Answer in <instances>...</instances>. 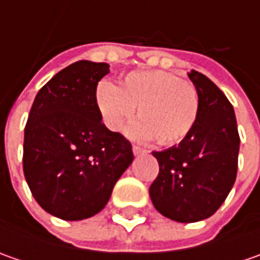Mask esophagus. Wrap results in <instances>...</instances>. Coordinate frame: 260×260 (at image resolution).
<instances>
[{
	"label": "esophagus",
	"instance_id": "34e87169",
	"mask_svg": "<svg viewBox=\"0 0 260 260\" xmlns=\"http://www.w3.org/2000/svg\"><path fill=\"white\" fill-rule=\"evenodd\" d=\"M133 153H135L136 156L143 155V153H146V150H145V149H143V147H140V146L133 145Z\"/></svg>",
	"mask_w": 260,
	"mask_h": 260
}]
</instances>
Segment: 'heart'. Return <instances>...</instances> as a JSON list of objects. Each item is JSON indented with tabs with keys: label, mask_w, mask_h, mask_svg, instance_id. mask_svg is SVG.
I'll return each instance as SVG.
<instances>
[{
	"label": "heart",
	"mask_w": 260,
	"mask_h": 260,
	"mask_svg": "<svg viewBox=\"0 0 260 260\" xmlns=\"http://www.w3.org/2000/svg\"><path fill=\"white\" fill-rule=\"evenodd\" d=\"M96 103L113 132H120L139 107L140 120L130 127V135L140 140L155 139L164 147L184 142L200 115V95L194 84L164 71L128 74L121 86L101 81Z\"/></svg>",
	"instance_id": "obj_1"
}]
</instances>
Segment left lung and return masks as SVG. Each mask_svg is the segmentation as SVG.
<instances>
[{
	"mask_svg": "<svg viewBox=\"0 0 260 260\" xmlns=\"http://www.w3.org/2000/svg\"><path fill=\"white\" fill-rule=\"evenodd\" d=\"M189 79L200 95V115L178 146L153 152L159 174L149 188L155 208L179 223L208 218L224 203L237 175L240 137L233 105L197 71Z\"/></svg>",
	"mask_w": 260,
	"mask_h": 260,
	"instance_id": "obj_1",
	"label": "left lung"
}]
</instances>
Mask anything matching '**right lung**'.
Returning a JSON list of instances; mask_svg holds the SVG:
<instances>
[{
	"label": "right lung",
	"instance_id": "obj_1",
	"mask_svg": "<svg viewBox=\"0 0 260 260\" xmlns=\"http://www.w3.org/2000/svg\"><path fill=\"white\" fill-rule=\"evenodd\" d=\"M108 72L107 63L69 65L37 92L27 118L25 181L39 205L62 220L100 213L135 157L132 143L101 121L96 85Z\"/></svg>",
	"mask_w": 260,
	"mask_h": 260
}]
</instances>
